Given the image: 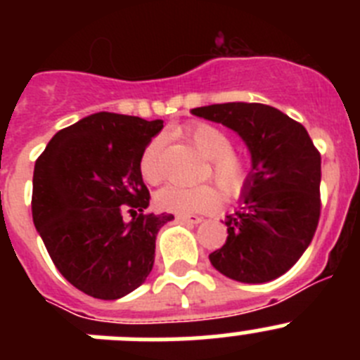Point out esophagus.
I'll return each instance as SVG.
<instances>
[{
	"label": "esophagus",
	"instance_id": "obj_1",
	"mask_svg": "<svg viewBox=\"0 0 360 360\" xmlns=\"http://www.w3.org/2000/svg\"><path fill=\"white\" fill-rule=\"evenodd\" d=\"M176 219L180 221H186V224H202L203 218L196 214H176Z\"/></svg>",
	"mask_w": 360,
	"mask_h": 360
}]
</instances>
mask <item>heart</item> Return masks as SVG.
<instances>
[{"mask_svg":"<svg viewBox=\"0 0 360 360\" xmlns=\"http://www.w3.org/2000/svg\"><path fill=\"white\" fill-rule=\"evenodd\" d=\"M184 135L193 142L203 157L209 158V167L203 176L212 178L225 196L240 195L249 176V162L241 153L232 149V139L225 129L209 122H195L184 129ZM160 136H155L142 149L139 171L148 184L162 182ZM155 203L160 211L176 214H195L212 211L219 203L218 191L211 186H165L155 195Z\"/></svg>","mask_w":360,"mask_h":360,"instance_id":"heart-1","label":"heart"}]
</instances>
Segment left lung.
I'll return each instance as SVG.
<instances>
[{"mask_svg":"<svg viewBox=\"0 0 360 360\" xmlns=\"http://www.w3.org/2000/svg\"><path fill=\"white\" fill-rule=\"evenodd\" d=\"M193 115L236 131L252 155L240 211L229 214L227 241L212 266L241 283H266L297 263L321 216V153L303 124L259 103L211 104Z\"/></svg>","mask_w":360,"mask_h":360,"instance_id":"obj_1","label":"left lung"}]
</instances>
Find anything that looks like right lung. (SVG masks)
Masks as SVG:
<instances>
[{"label":"right lung","instance_id":"obj_1","mask_svg":"<svg viewBox=\"0 0 360 360\" xmlns=\"http://www.w3.org/2000/svg\"><path fill=\"white\" fill-rule=\"evenodd\" d=\"M162 128L164 120L101 111L57 131L36 160L34 225L57 270L91 297L111 301L141 287L158 231L174 218L144 212L139 160ZM124 210L134 216L128 224Z\"/></svg>","mask_w":360,"mask_h":360}]
</instances>
